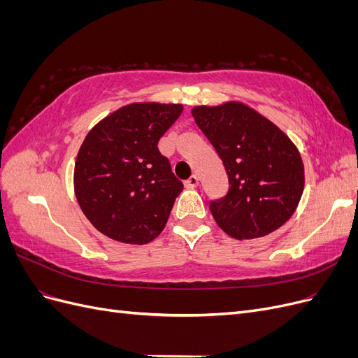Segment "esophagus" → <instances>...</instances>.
<instances>
[{"label":"esophagus","mask_w":358,"mask_h":358,"mask_svg":"<svg viewBox=\"0 0 358 358\" xmlns=\"http://www.w3.org/2000/svg\"><path fill=\"white\" fill-rule=\"evenodd\" d=\"M185 187L187 188H196V187H199V178L196 175H192L188 180H185Z\"/></svg>","instance_id":"1"}]
</instances>
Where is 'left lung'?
<instances>
[{
	"label": "left lung",
	"mask_w": 358,
	"mask_h": 358,
	"mask_svg": "<svg viewBox=\"0 0 358 358\" xmlns=\"http://www.w3.org/2000/svg\"><path fill=\"white\" fill-rule=\"evenodd\" d=\"M191 113L229 175L227 196L209 206L216 224L237 241L282 227L305 188L297 146L270 119L241 101L196 106Z\"/></svg>",
	"instance_id": "8db88e82"
}]
</instances>
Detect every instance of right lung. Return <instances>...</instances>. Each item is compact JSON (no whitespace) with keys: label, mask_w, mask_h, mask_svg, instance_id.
Masks as SVG:
<instances>
[{"label":"right lung","mask_w":358,"mask_h":358,"mask_svg":"<svg viewBox=\"0 0 358 358\" xmlns=\"http://www.w3.org/2000/svg\"><path fill=\"white\" fill-rule=\"evenodd\" d=\"M182 110V104L131 103L86 134L76 158L74 192L100 233L145 245L164 230L183 183L158 142Z\"/></svg>","instance_id":"right-lung-1"}]
</instances>
